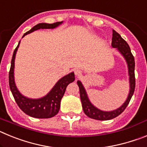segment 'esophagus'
Returning a JSON list of instances; mask_svg holds the SVG:
<instances>
[{
    "label": "esophagus",
    "instance_id": "esophagus-1",
    "mask_svg": "<svg viewBox=\"0 0 147 147\" xmlns=\"http://www.w3.org/2000/svg\"><path fill=\"white\" fill-rule=\"evenodd\" d=\"M74 74H75V75H76V76H80V75H81L82 72H81V71H80V69H76L74 71Z\"/></svg>",
    "mask_w": 147,
    "mask_h": 147
}]
</instances>
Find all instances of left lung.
<instances>
[{
    "label": "left lung",
    "mask_w": 147,
    "mask_h": 147,
    "mask_svg": "<svg viewBox=\"0 0 147 147\" xmlns=\"http://www.w3.org/2000/svg\"><path fill=\"white\" fill-rule=\"evenodd\" d=\"M112 47L113 49H117V51L124 58L127 65L128 68V75H129V91L127 96V98L123 105L115 110L111 111H104L95 107L94 105L90 102L88 98V93L86 90L83 86L81 81L78 80L77 85L80 88V98H81L82 105L84 113L88 115V117L91 118L96 120L105 121L110 120L114 118L117 117L120 115L129 104L132 95L135 91L136 87V79H135V59L134 57L131 53L130 48L124 39L121 37L118 32L115 30H113V37H112Z\"/></svg>",
    "instance_id": "obj_1"
}]
</instances>
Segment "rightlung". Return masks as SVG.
Instances as JSON below:
<instances>
[{
	"mask_svg": "<svg viewBox=\"0 0 147 147\" xmlns=\"http://www.w3.org/2000/svg\"><path fill=\"white\" fill-rule=\"evenodd\" d=\"M63 21L49 24V23H38L34 26L32 29L25 33L22 37H24L28 34L37 31L39 29H53L60 26ZM20 40L19 41L18 46L15 49L12 56L9 74V82L11 93L15 98V102L18 104L20 109L23 112L29 116L37 119H49L54 117L59 112L60 108L61 99L63 97L66 88L70 83L75 80L74 73L71 72L59 79L54 86L51 88L50 91L43 97L39 98H31L23 96L18 89L15 81V60L17 51L19 48Z\"/></svg>",
	"mask_w": 147,
	"mask_h": 147,
	"instance_id": "right-lung-1",
	"label": "right lung"
}]
</instances>
